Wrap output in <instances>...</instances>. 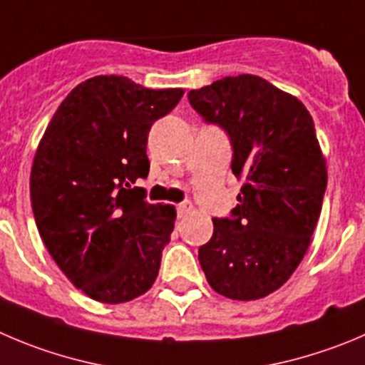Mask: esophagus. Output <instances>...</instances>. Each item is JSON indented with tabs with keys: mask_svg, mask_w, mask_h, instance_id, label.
<instances>
[{
	"mask_svg": "<svg viewBox=\"0 0 365 365\" xmlns=\"http://www.w3.org/2000/svg\"><path fill=\"white\" fill-rule=\"evenodd\" d=\"M192 210H193V204L188 202V200H185V202H180L179 206H177V217L179 218L186 217V215H188Z\"/></svg>",
	"mask_w": 365,
	"mask_h": 365,
	"instance_id": "34e87169",
	"label": "esophagus"
}]
</instances>
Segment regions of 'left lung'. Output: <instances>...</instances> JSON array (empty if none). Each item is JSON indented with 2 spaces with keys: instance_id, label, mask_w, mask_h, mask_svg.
Masks as SVG:
<instances>
[{
  "instance_id": "obj_1",
  "label": "left lung",
  "mask_w": 365,
  "mask_h": 365,
  "mask_svg": "<svg viewBox=\"0 0 365 365\" xmlns=\"http://www.w3.org/2000/svg\"><path fill=\"white\" fill-rule=\"evenodd\" d=\"M188 100L227 134L231 170L244 179L237 207L213 218L200 267L222 296L259 299L292 276L321 215L328 173L314 120L296 96L256 75L225 76Z\"/></svg>"
}]
</instances>
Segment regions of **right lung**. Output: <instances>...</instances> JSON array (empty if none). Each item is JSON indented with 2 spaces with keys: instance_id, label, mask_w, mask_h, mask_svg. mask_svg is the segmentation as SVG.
Masks as SVG:
<instances>
[{
  "instance_id": "right-lung-1",
  "label": "right lung",
  "mask_w": 365,
  "mask_h": 365,
  "mask_svg": "<svg viewBox=\"0 0 365 365\" xmlns=\"http://www.w3.org/2000/svg\"><path fill=\"white\" fill-rule=\"evenodd\" d=\"M182 89H147L100 75L76 86L51 118L30 175V199L48 252L69 281L107 304L140 297L158 277L175 207L150 204V127Z\"/></svg>"
}]
</instances>
